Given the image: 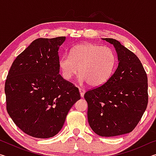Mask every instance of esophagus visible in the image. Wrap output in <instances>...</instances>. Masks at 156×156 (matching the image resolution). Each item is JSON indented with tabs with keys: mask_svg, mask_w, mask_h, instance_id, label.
<instances>
[{
	"mask_svg": "<svg viewBox=\"0 0 156 156\" xmlns=\"http://www.w3.org/2000/svg\"><path fill=\"white\" fill-rule=\"evenodd\" d=\"M79 91H80V94L81 97H83L84 93H85V90H84L83 88H79Z\"/></svg>",
	"mask_w": 156,
	"mask_h": 156,
	"instance_id": "1",
	"label": "esophagus"
}]
</instances>
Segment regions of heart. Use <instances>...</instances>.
<instances>
[{"label":"heart","mask_w":156,"mask_h":156,"mask_svg":"<svg viewBox=\"0 0 156 156\" xmlns=\"http://www.w3.org/2000/svg\"><path fill=\"white\" fill-rule=\"evenodd\" d=\"M117 58L110 47L94 43H83L75 46L70 54H65L59 65L62 76L69 80L78 72L80 83H88L91 87L106 83L114 72Z\"/></svg>","instance_id":"heart-1"}]
</instances>
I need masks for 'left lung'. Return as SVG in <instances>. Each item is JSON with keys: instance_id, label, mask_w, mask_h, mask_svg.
<instances>
[{"instance_id": "left-lung-1", "label": "left lung", "mask_w": 156, "mask_h": 156, "mask_svg": "<svg viewBox=\"0 0 156 156\" xmlns=\"http://www.w3.org/2000/svg\"><path fill=\"white\" fill-rule=\"evenodd\" d=\"M118 66L106 83L89 89L84 95L88 105L91 128L102 137L117 136L133 130L147 109L148 79L136 54L113 38Z\"/></svg>"}]
</instances>
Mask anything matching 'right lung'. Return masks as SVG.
<instances>
[{
  "mask_svg": "<svg viewBox=\"0 0 156 156\" xmlns=\"http://www.w3.org/2000/svg\"><path fill=\"white\" fill-rule=\"evenodd\" d=\"M65 36L38 38L14 60L5 84L8 114L24 133L49 138L61 130L78 88L60 74L58 49Z\"/></svg>",
  "mask_w": 156,
  "mask_h": 156,
  "instance_id": "obj_1",
  "label": "right lung"
}]
</instances>
